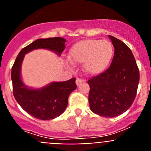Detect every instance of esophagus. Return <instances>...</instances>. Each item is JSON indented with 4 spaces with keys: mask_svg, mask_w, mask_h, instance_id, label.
Masks as SVG:
<instances>
[{
    "mask_svg": "<svg viewBox=\"0 0 151 151\" xmlns=\"http://www.w3.org/2000/svg\"><path fill=\"white\" fill-rule=\"evenodd\" d=\"M85 82V80L82 79V78H76V83L77 85H79L80 84L82 83V82Z\"/></svg>",
    "mask_w": 151,
    "mask_h": 151,
    "instance_id": "esophagus-1",
    "label": "esophagus"
}]
</instances>
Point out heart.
Here are the masks:
<instances>
[{"instance_id":"b5f03b06","label":"heart","mask_w":151,"mask_h":151,"mask_svg":"<svg viewBox=\"0 0 151 151\" xmlns=\"http://www.w3.org/2000/svg\"><path fill=\"white\" fill-rule=\"evenodd\" d=\"M113 53L110 41L86 39L73 45L69 50V58L74 63H84V69L88 74L98 75L107 69Z\"/></svg>"}]
</instances>
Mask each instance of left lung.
I'll return each instance as SVG.
<instances>
[{
  "instance_id": "8db88e82",
  "label": "left lung",
  "mask_w": 151,
  "mask_h": 151,
  "mask_svg": "<svg viewBox=\"0 0 151 151\" xmlns=\"http://www.w3.org/2000/svg\"><path fill=\"white\" fill-rule=\"evenodd\" d=\"M109 37L115 49L110 66L91 78L88 84L91 111L101 116L111 118L120 115L132 106L137 94L140 75L131 49L118 38Z\"/></svg>"
}]
</instances>
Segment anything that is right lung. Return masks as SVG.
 I'll list each match as a JSON object with an SVG mask.
<instances>
[{
	"label": "right lung",
	"instance_id": "obj_1",
	"mask_svg": "<svg viewBox=\"0 0 151 151\" xmlns=\"http://www.w3.org/2000/svg\"><path fill=\"white\" fill-rule=\"evenodd\" d=\"M66 40L60 37L41 38L21 50L12 66L13 93L16 101L29 115L41 120H50L59 116L66 110L68 97L76 88V78L60 82H52L41 89L28 88L20 77V69L25 54L31 50L45 48L60 55L65 49Z\"/></svg>",
	"mask_w": 151,
	"mask_h": 151
}]
</instances>
